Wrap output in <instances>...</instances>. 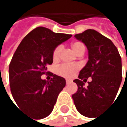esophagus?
Returning a JSON list of instances; mask_svg holds the SVG:
<instances>
[{"label":"esophagus","instance_id":"34e87169","mask_svg":"<svg viewBox=\"0 0 127 127\" xmlns=\"http://www.w3.org/2000/svg\"><path fill=\"white\" fill-rule=\"evenodd\" d=\"M71 82H72L71 80H69V79H67V80H66V84H67V85H69V84H70Z\"/></svg>","mask_w":127,"mask_h":127}]
</instances>
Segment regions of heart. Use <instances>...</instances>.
Here are the masks:
<instances>
[{
	"mask_svg": "<svg viewBox=\"0 0 127 127\" xmlns=\"http://www.w3.org/2000/svg\"><path fill=\"white\" fill-rule=\"evenodd\" d=\"M71 48L73 51L77 54L80 51L85 50V46L82 43L79 42H73L71 45ZM62 51V46H58L54 51L53 58L54 60H57L60 58V55ZM79 67L77 64H63L57 69V73L64 78H72L75 76L76 72L78 71Z\"/></svg>",
	"mask_w": 127,
	"mask_h": 127,
	"instance_id": "heart-1",
	"label": "heart"
}]
</instances>
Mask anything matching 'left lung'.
<instances>
[{
    "instance_id": "1",
    "label": "left lung",
    "mask_w": 127,
    "mask_h": 127,
    "mask_svg": "<svg viewBox=\"0 0 127 127\" xmlns=\"http://www.w3.org/2000/svg\"><path fill=\"white\" fill-rule=\"evenodd\" d=\"M74 37L86 45L88 61L80 70L79 79L73 80L78 90L72 98L79 113L92 118L115 100L122 80L121 58L113 42L93 29ZM89 77L91 81L85 88Z\"/></svg>"
}]
</instances>
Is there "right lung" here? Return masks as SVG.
<instances>
[{
    "instance_id": "right-lung-1",
    "label": "right lung",
    "mask_w": 127,
    "mask_h": 127,
    "mask_svg": "<svg viewBox=\"0 0 127 127\" xmlns=\"http://www.w3.org/2000/svg\"><path fill=\"white\" fill-rule=\"evenodd\" d=\"M71 37L37 27L23 38L13 55L9 68L13 98L20 110L36 120L51 114L65 86L63 77L51 73L48 81L41 76L53 63L55 48Z\"/></svg>"
}]
</instances>
